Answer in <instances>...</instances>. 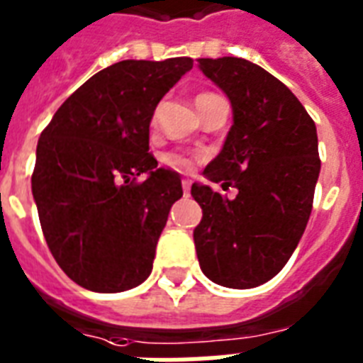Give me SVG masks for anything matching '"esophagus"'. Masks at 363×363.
<instances>
[{"label": "esophagus", "instance_id": "esophagus-1", "mask_svg": "<svg viewBox=\"0 0 363 363\" xmlns=\"http://www.w3.org/2000/svg\"><path fill=\"white\" fill-rule=\"evenodd\" d=\"M190 184H192L190 179H182V192H184V196H190Z\"/></svg>", "mask_w": 363, "mask_h": 363}]
</instances>
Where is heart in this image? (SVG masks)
Listing matches in <instances>:
<instances>
[{
    "instance_id": "1",
    "label": "heart",
    "mask_w": 363,
    "mask_h": 363,
    "mask_svg": "<svg viewBox=\"0 0 363 363\" xmlns=\"http://www.w3.org/2000/svg\"><path fill=\"white\" fill-rule=\"evenodd\" d=\"M213 96H215V94H209V92L199 94L196 101H201V99L213 98ZM164 160H165V164L173 165V167H177V169H182V171L192 169V165H194V160L188 158V156H184V154H175V152L167 154V156H165Z\"/></svg>"
}]
</instances>
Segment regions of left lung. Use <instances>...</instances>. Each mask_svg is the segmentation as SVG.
Segmentation results:
<instances>
[{"instance_id":"1","label":"left lung","mask_w":363,"mask_h":363,"mask_svg":"<svg viewBox=\"0 0 363 363\" xmlns=\"http://www.w3.org/2000/svg\"><path fill=\"white\" fill-rule=\"evenodd\" d=\"M199 69L226 94L233 125L220 154L192 184L203 218L194 230L207 279L228 288L264 284L286 265L309 222L320 173L316 125L299 99L264 67L242 58H199Z\"/></svg>"}]
</instances>
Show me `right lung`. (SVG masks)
<instances>
[{
  "label": "right lung",
  "instance_id": "1",
  "mask_svg": "<svg viewBox=\"0 0 363 363\" xmlns=\"http://www.w3.org/2000/svg\"><path fill=\"white\" fill-rule=\"evenodd\" d=\"M194 60H124L65 99L37 143L31 192L54 259L79 286L115 294L152 271L160 233L181 199L179 173L158 167L148 128ZM147 172V182L136 177Z\"/></svg>",
  "mask_w": 363,
  "mask_h": 363
}]
</instances>
